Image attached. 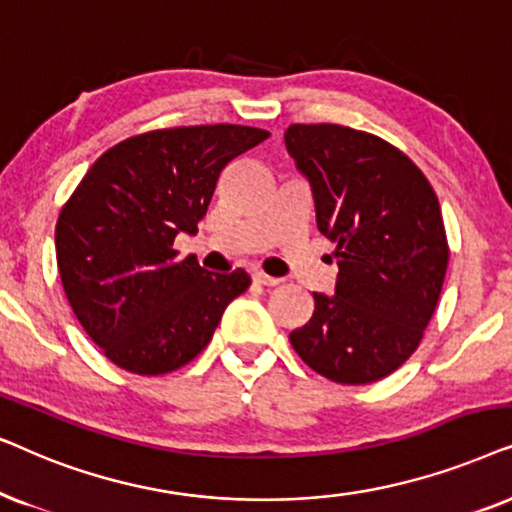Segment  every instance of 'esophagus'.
Returning <instances> with one entry per match:
<instances>
[{
  "label": "esophagus",
  "mask_w": 512,
  "mask_h": 512,
  "mask_svg": "<svg viewBox=\"0 0 512 512\" xmlns=\"http://www.w3.org/2000/svg\"><path fill=\"white\" fill-rule=\"evenodd\" d=\"M252 281H255L257 285H264V288H276V285L281 283V278L267 276V274H262V271H255V274H252Z\"/></svg>",
  "instance_id": "esophagus-1"
}]
</instances>
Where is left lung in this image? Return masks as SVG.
<instances>
[{"mask_svg":"<svg viewBox=\"0 0 512 512\" xmlns=\"http://www.w3.org/2000/svg\"><path fill=\"white\" fill-rule=\"evenodd\" d=\"M285 147L339 257L335 295L313 292V316L290 332V344L330 381L372 384L417 351L438 304L449 260L438 196L377 135L292 124Z\"/></svg>","mask_w":512,"mask_h":512,"instance_id":"1","label":"left lung"}]
</instances>
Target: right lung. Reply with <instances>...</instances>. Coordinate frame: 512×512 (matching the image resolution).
<instances>
[{
  "label": "right lung",
  "instance_id": "obj_1",
  "mask_svg": "<svg viewBox=\"0 0 512 512\" xmlns=\"http://www.w3.org/2000/svg\"><path fill=\"white\" fill-rule=\"evenodd\" d=\"M269 138L250 126H182L135 135L88 168L56 224L60 281L74 316L114 365L166 374L206 349L243 269L210 274L175 260L196 234L229 161Z\"/></svg>",
  "mask_w": 512,
  "mask_h": 512
}]
</instances>
